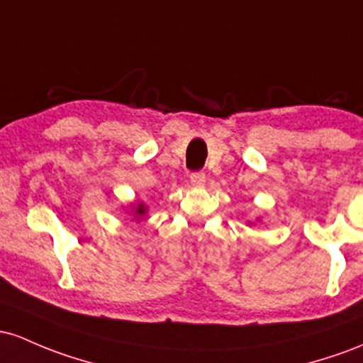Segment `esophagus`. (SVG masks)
Returning <instances> with one entry per match:
<instances>
[{
    "mask_svg": "<svg viewBox=\"0 0 363 363\" xmlns=\"http://www.w3.org/2000/svg\"><path fill=\"white\" fill-rule=\"evenodd\" d=\"M190 183L195 186H202L203 183H206V173H203V171H194V173L190 174Z\"/></svg>",
    "mask_w": 363,
    "mask_h": 363,
    "instance_id": "esophagus-1",
    "label": "esophagus"
}]
</instances>
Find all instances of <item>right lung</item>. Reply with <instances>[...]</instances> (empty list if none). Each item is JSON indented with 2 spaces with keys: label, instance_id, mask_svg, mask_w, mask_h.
<instances>
[{
  "label": "right lung",
  "instance_id": "right-lung-1",
  "mask_svg": "<svg viewBox=\"0 0 363 363\" xmlns=\"http://www.w3.org/2000/svg\"><path fill=\"white\" fill-rule=\"evenodd\" d=\"M145 214V207L142 206V203H138L137 211H135V216H144Z\"/></svg>",
  "mask_w": 363,
  "mask_h": 363
}]
</instances>
